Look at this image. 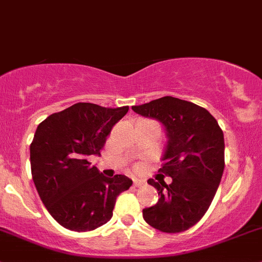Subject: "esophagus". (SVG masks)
<instances>
[{"label": "esophagus", "instance_id": "esophagus-1", "mask_svg": "<svg viewBox=\"0 0 262 262\" xmlns=\"http://www.w3.org/2000/svg\"><path fill=\"white\" fill-rule=\"evenodd\" d=\"M133 184H134V186H136V187H141L142 185H144V180H139V179H136Z\"/></svg>", "mask_w": 262, "mask_h": 262}]
</instances>
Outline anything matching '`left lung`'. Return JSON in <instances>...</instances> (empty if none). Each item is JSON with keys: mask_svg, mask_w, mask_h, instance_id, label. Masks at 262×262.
Wrapping results in <instances>:
<instances>
[{"mask_svg": "<svg viewBox=\"0 0 262 262\" xmlns=\"http://www.w3.org/2000/svg\"><path fill=\"white\" fill-rule=\"evenodd\" d=\"M134 113L163 125L166 143L161 173L171 184L148 180L158 191L157 204L143 209L149 226L166 233L189 229L209 208L224 170V137L207 109L185 100L165 96L132 106Z\"/></svg>", "mask_w": 262, "mask_h": 262, "instance_id": "obj_1", "label": "left lung"}]
</instances>
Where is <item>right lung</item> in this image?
<instances>
[{
  "instance_id": "obj_1",
  "label": "right lung",
  "mask_w": 262,
  "mask_h": 262,
  "mask_svg": "<svg viewBox=\"0 0 262 262\" xmlns=\"http://www.w3.org/2000/svg\"><path fill=\"white\" fill-rule=\"evenodd\" d=\"M128 110L77 102L36 128L30 144L33 181L47 210L64 228H99L112 219L118 195L133 184L124 175L106 178L87 160L100 155L112 128Z\"/></svg>"
}]
</instances>
